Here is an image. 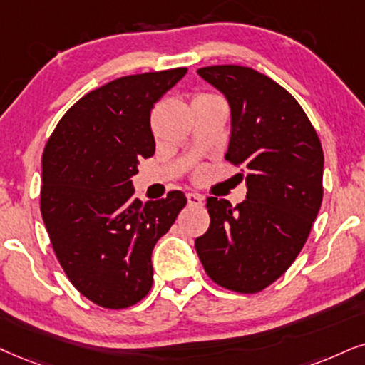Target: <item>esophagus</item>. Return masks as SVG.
Segmentation results:
<instances>
[{"label": "esophagus", "mask_w": 365, "mask_h": 365, "mask_svg": "<svg viewBox=\"0 0 365 365\" xmlns=\"http://www.w3.org/2000/svg\"><path fill=\"white\" fill-rule=\"evenodd\" d=\"M187 200H188V205L200 207L202 204H204V197L198 195V193H188V195H187Z\"/></svg>", "instance_id": "34e87169"}]
</instances>
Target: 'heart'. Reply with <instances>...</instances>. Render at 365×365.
Returning a JSON list of instances; mask_svg holds the SVG:
<instances>
[{"mask_svg": "<svg viewBox=\"0 0 365 365\" xmlns=\"http://www.w3.org/2000/svg\"><path fill=\"white\" fill-rule=\"evenodd\" d=\"M198 96H209V94H198Z\"/></svg>", "mask_w": 365, "mask_h": 365, "instance_id": "obj_1", "label": "heart"}]
</instances>
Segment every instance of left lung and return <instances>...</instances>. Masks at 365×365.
I'll use <instances>...</instances> for the list:
<instances>
[{
    "instance_id": "obj_1",
    "label": "left lung",
    "mask_w": 365,
    "mask_h": 365,
    "mask_svg": "<svg viewBox=\"0 0 365 365\" xmlns=\"http://www.w3.org/2000/svg\"><path fill=\"white\" fill-rule=\"evenodd\" d=\"M198 76L227 98L232 114L225 160L241 168L246 200L207 198L209 230L195 239L209 278L236 293H259L293 264L324 198V150L284 87L255 68L210 66Z\"/></svg>"
}]
</instances>
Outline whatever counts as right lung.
Masks as SVG:
<instances>
[{"mask_svg":"<svg viewBox=\"0 0 365 365\" xmlns=\"http://www.w3.org/2000/svg\"><path fill=\"white\" fill-rule=\"evenodd\" d=\"M185 67L119 77L63 114L41 156L40 210L67 278L110 310L136 305L153 284L151 252L187 205L183 192L141 204L131 177L155 153L150 116Z\"/></svg>","mask_w":365,"mask_h":365,"instance_id":"obj_1","label":"right lung"}]
</instances>
